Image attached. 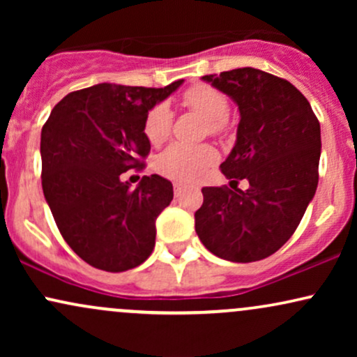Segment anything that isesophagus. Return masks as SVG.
I'll list each match as a JSON object with an SVG mask.
<instances>
[{
	"mask_svg": "<svg viewBox=\"0 0 357 357\" xmlns=\"http://www.w3.org/2000/svg\"><path fill=\"white\" fill-rule=\"evenodd\" d=\"M181 191H183V184L181 183H174V195L179 196V195H181Z\"/></svg>",
	"mask_w": 357,
	"mask_h": 357,
	"instance_id": "1",
	"label": "esophagus"
}]
</instances>
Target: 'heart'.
<instances>
[{"label": "heart", "mask_w": 357, "mask_h": 357, "mask_svg": "<svg viewBox=\"0 0 357 357\" xmlns=\"http://www.w3.org/2000/svg\"><path fill=\"white\" fill-rule=\"evenodd\" d=\"M184 107L195 110L206 119V129L211 136H223L230 127L228 119V99L213 85H192L181 96ZM173 127V114L166 104H158L147 112L144 121V136L149 144L159 146L169 137ZM216 161V153L211 146H188L174 142L155 158L154 166L159 174L188 183L202 176L206 167Z\"/></svg>", "instance_id": "obj_1"}]
</instances>
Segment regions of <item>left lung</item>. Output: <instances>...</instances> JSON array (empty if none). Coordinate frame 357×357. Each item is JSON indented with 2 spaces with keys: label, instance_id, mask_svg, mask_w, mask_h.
<instances>
[{
  "label": "left lung",
  "instance_id": "obj_1",
  "mask_svg": "<svg viewBox=\"0 0 357 357\" xmlns=\"http://www.w3.org/2000/svg\"><path fill=\"white\" fill-rule=\"evenodd\" d=\"M203 80L236 102L240 124L235 147L220 166L233 190L203 188L196 233L225 260H264L294 235L312 202L321 124L301 90L272 73L245 67ZM240 178L249 181L247 190L236 188Z\"/></svg>",
  "mask_w": 357,
  "mask_h": 357
}]
</instances>
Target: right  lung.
<instances>
[{
  "instance_id": "add662e5",
  "label": "right lung",
  "mask_w": 357,
  "mask_h": 357,
  "mask_svg": "<svg viewBox=\"0 0 357 357\" xmlns=\"http://www.w3.org/2000/svg\"><path fill=\"white\" fill-rule=\"evenodd\" d=\"M99 84L65 96L42 129V186L68 247L92 267L126 272L153 253L155 218L169 206L173 184L142 176L136 190L122 173L142 169L151 144L147 112L174 92Z\"/></svg>"
}]
</instances>
